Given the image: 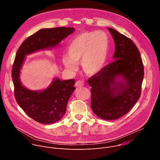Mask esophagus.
<instances>
[{
    "label": "esophagus",
    "instance_id": "1",
    "mask_svg": "<svg viewBox=\"0 0 160 160\" xmlns=\"http://www.w3.org/2000/svg\"><path fill=\"white\" fill-rule=\"evenodd\" d=\"M83 85V83L81 80H78L75 83V86L76 87H82Z\"/></svg>",
    "mask_w": 160,
    "mask_h": 160
}]
</instances>
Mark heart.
<instances>
[{
  "label": "heart",
  "instance_id": "obj_1",
  "mask_svg": "<svg viewBox=\"0 0 160 160\" xmlns=\"http://www.w3.org/2000/svg\"><path fill=\"white\" fill-rule=\"evenodd\" d=\"M108 45V37L102 32L82 33L68 45V56H63L62 62L68 70L75 72L78 69L77 63L81 62L82 69L86 74L96 75L104 66Z\"/></svg>",
  "mask_w": 160,
  "mask_h": 160
}]
</instances>
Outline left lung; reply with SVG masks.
<instances>
[{
    "instance_id": "8db88e82",
    "label": "left lung",
    "mask_w": 160,
    "mask_h": 160,
    "mask_svg": "<svg viewBox=\"0 0 160 160\" xmlns=\"http://www.w3.org/2000/svg\"><path fill=\"white\" fill-rule=\"evenodd\" d=\"M115 43L113 58L101 72L90 77L91 108L99 118L117 120L132 108L141 94L144 65L133 41L116 30L108 28ZM120 76L124 83L116 79Z\"/></svg>"
}]
</instances>
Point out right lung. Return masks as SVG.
I'll return each instance as SVG.
<instances>
[{
    "mask_svg": "<svg viewBox=\"0 0 160 160\" xmlns=\"http://www.w3.org/2000/svg\"><path fill=\"white\" fill-rule=\"evenodd\" d=\"M74 28L41 29L28 37L19 48L12 64L11 76L17 103L28 117L43 124H51L62 118L68 100L75 87V80L55 79L43 91H32L22 86L19 79L21 66L26 55L40 49L55 47L74 32Z\"/></svg>",
    "mask_w": 160,
    "mask_h": 160,
    "instance_id": "1",
    "label": "right lung"
}]
</instances>
